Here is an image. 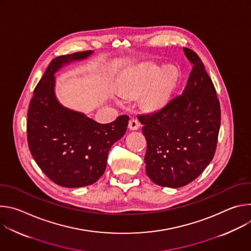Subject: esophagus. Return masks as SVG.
<instances>
[{"label":"esophagus","mask_w":251,"mask_h":251,"mask_svg":"<svg viewBox=\"0 0 251 251\" xmlns=\"http://www.w3.org/2000/svg\"><path fill=\"white\" fill-rule=\"evenodd\" d=\"M140 122L137 120V119H131L130 121H129V124H128V127H129V129L130 130H137V129H139L140 128Z\"/></svg>","instance_id":"esophagus-1"}]
</instances>
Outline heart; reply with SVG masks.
I'll list each match as a JSON object with an SVG mask.
<instances>
[{
	"mask_svg": "<svg viewBox=\"0 0 251 251\" xmlns=\"http://www.w3.org/2000/svg\"><path fill=\"white\" fill-rule=\"evenodd\" d=\"M155 77L156 78L143 94L142 100L150 108L158 107L168 99L177 83L178 75L175 69L169 68L162 71L156 65L142 69L126 84L124 92L139 91L147 86Z\"/></svg>",
	"mask_w": 251,
	"mask_h": 251,
	"instance_id": "1",
	"label": "heart"
}]
</instances>
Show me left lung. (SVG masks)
I'll list each match as a JSON object with an SVG mask.
<instances>
[{
    "label": "left lung",
    "instance_id": "1",
    "mask_svg": "<svg viewBox=\"0 0 251 251\" xmlns=\"http://www.w3.org/2000/svg\"><path fill=\"white\" fill-rule=\"evenodd\" d=\"M194 64L183 94L162 109L139 115L144 125L146 173L158 186L181 188L211 162L221 127V106L216 88L199 55L183 48Z\"/></svg>",
    "mask_w": 251,
    "mask_h": 251
}]
</instances>
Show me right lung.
<instances>
[{
  "label": "right lung",
  "mask_w": 251,
  "mask_h": 251,
  "mask_svg": "<svg viewBox=\"0 0 251 251\" xmlns=\"http://www.w3.org/2000/svg\"><path fill=\"white\" fill-rule=\"evenodd\" d=\"M92 53L81 51L52 59L34 88L27 111L29 151L47 176L65 188L94 184L104 174L110 148L128 126L127 115L101 124L82 112L66 108L56 98L55 73Z\"/></svg>",
  "instance_id": "right-lung-1"
}]
</instances>
